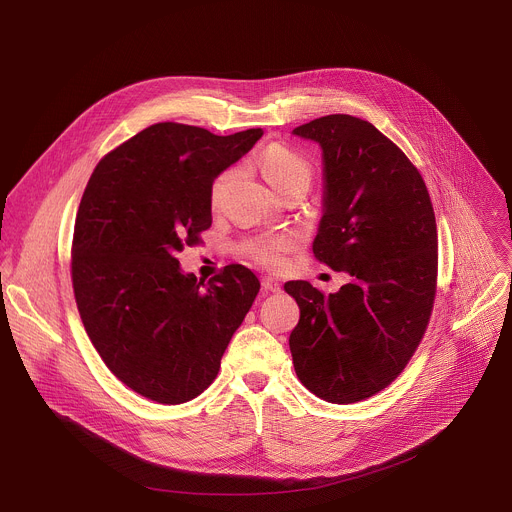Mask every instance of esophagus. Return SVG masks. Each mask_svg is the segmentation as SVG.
<instances>
[{"instance_id": "obj_1", "label": "esophagus", "mask_w": 512, "mask_h": 512, "mask_svg": "<svg viewBox=\"0 0 512 512\" xmlns=\"http://www.w3.org/2000/svg\"><path fill=\"white\" fill-rule=\"evenodd\" d=\"M261 285H263V289H265V291H273V294H277V291H281L279 281H277V279H273V277H263Z\"/></svg>"}]
</instances>
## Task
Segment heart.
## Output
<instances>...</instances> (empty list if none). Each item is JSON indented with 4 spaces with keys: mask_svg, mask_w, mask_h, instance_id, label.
Masks as SVG:
<instances>
[{
    "mask_svg": "<svg viewBox=\"0 0 512 512\" xmlns=\"http://www.w3.org/2000/svg\"><path fill=\"white\" fill-rule=\"evenodd\" d=\"M257 166L261 176L267 180V184L279 192L285 194L294 188H302L308 192L312 178H314V168L306 156L300 152L287 148L283 143H271L259 154ZM231 174L218 176L216 182L212 184V202L218 200L221 192L225 190ZM294 247V237L289 235H279V237H267L249 243V253L263 265H279L283 261L285 251Z\"/></svg>",
    "mask_w": 512,
    "mask_h": 512,
    "instance_id": "1",
    "label": "heart"
}]
</instances>
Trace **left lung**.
Wrapping results in <instances>:
<instances>
[{
	"instance_id": "1",
	"label": "left lung",
	"mask_w": 512,
	"mask_h": 512,
	"mask_svg": "<svg viewBox=\"0 0 512 512\" xmlns=\"http://www.w3.org/2000/svg\"><path fill=\"white\" fill-rule=\"evenodd\" d=\"M322 148V218L314 255L350 281L324 296L283 287L300 306L289 334L298 379L328 403L389 387L427 328L437 279V231L417 168L373 123L326 115L291 131Z\"/></svg>"
}]
</instances>
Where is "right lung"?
<instances>
[{
  "instance_id": "right-lung-1",
  "label": "right lung",
  "mask_w": 512,
  "mask_h": 512,
  "mask_svg": "<svg viewBox=\"0 0 512 512\" xmlns=\"http://www.w3.org/2000/svg\"><path fill=\"white\" fill-rule=\"evenodd\" d=\"M261 135L156 123L107 154L87 184L72 237L77 308L109 371L152 401L198 397L259 294L243 265L206 285L176 255L212 225L214 178Z\"/></svg>"
}]
</instances>
